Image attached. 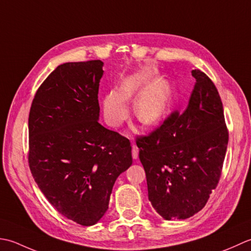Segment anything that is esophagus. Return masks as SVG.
<instances>
[{
  "mask_svg": "<svg viewBox=\"0 0 251 251\" xmlns=\"http://www.w3.org/2000/svg\"><path fill=\"white\" fill-rule=\"evenodd\" d=\"M132 157L133 159H137L139 158V148H137L136 145L132 146Z\"/></svg>",
  "mask_w": 251,
  "mask_h": 251,
  "instance_id": "esophagus-1",
  "label": "esophagus"
}]
</instances>
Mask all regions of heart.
Segmentation results:
<instances>
[{
	"mask_svg": "<svg viewBox=\"0 0 251 251\" xmlns=\"http://www.w3.org/2000/svg\"><path fill=\"white\" fill-rule=\"evenodd\" d=\"M156 71L143 69L122 81L119 91L111 90L104 97L103 110L107 122L112 126H119L129 116L127 101L132 100L136 119L143 125L154 126L161 119L171 100V85L169 81L155 79ZM153 82L151 83V81Z\"/></svg>",
	"mask_w": 251,
	"mask_h": 251,
	"instance_id": "heart-1",
	"label": "heart"
}]
</instances>
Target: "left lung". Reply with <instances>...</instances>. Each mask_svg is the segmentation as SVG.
I'll return each instance as SVG.
<instances>
[{
	"label": "left lung",
	"instance_id": "8db88e82",
	"mask_svg": "<svg viewBox=\"0 0 251 251\" xmlns=\"http://www.w3.org/2000/svg\"><path fill=\"white\" fill-rule=\"evenodd\" d=\"M182 114L173 112L159 129L140 136V160L148 199L160 216L184 220L201 211L217 187L228 133L216 85L199 69Z\"/></svg>",
	"mask_w": 251,
	"mask_h": 251
}]
</instances>
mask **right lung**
<instances>
[{"instance_id":"add662e5","label":"right lung","mask_w":251,"mask_h":251,"mask_svg":"<svg viewBox=\"0 0 251 251\" xmlns=\"http://www.w3.org/2000/svg\"><path fill=\"white\" fill-rule=\"evenodd\" d=\"M101 60L66 63L41 84L29 114V167L50 203L81 226L108 209L114 184L132 165L130 141L101 126Z\"/></svg>"}]
</instances>
